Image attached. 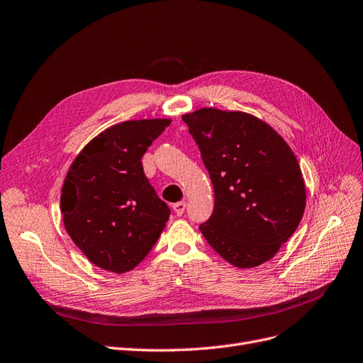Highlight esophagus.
<instances>
[{
	"mask_svg": "<svg viewBox=\"0 0 363 363\" xmlns=\"http://www.w3.org/2000/svg\"><path fill=\"white\" fill-rule=\"evenodd\" d=\"M185 206H186L185 201H178V203L173 204V211H175V213L178 216H181L184 213V211H185Z\"/></svg>",
	"mask_w": 363,
	"mask_h": 363,
	"instance_id": "esophagus-1",
	"label": "esophagus"
}]
</instances>
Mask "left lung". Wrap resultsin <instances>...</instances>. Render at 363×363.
<instances>
[{
  "label": "left lung",
  "mask_w": 363,
  "mask_h": 363,
  "mask_svg": "<svg viewBox=\"0 0 363 363\" xmlns=\"http://www.w3.org/2000/svg\"><path fill=\"white\" fill-rule=\"evenodd\" d=\"M213 185L215 208L200 231L231 265L272 259L306 209L296 157L272 125L242 111L200 108L184 114Z\"/></svg>",
  "instance_id": "obj_1"
}]
</instances>
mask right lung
<instances>
[{
    "label": "right lung",
    "mask_w": 363,
    "mask_h": 363,
    "mask_svg": "<svg viewBox=\"0 0 363 363\" xmlns=\"http://www.w3.org/2000/svg\"><path fill=\"white\" fill-rule=\"evenodd\" d=\"M169 118L111 125L82 150L62 186L65 230L90 262L113 273L133 270L159 240L170 215L143 167V155Z\"/></svg>",
    "instance_id": "1"
}]
</instances>
